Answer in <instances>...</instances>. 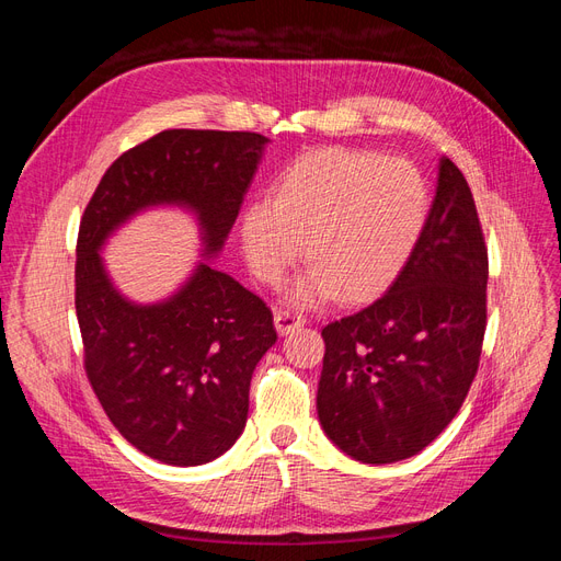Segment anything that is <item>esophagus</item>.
<instances>
[{
    "mask_svg": "<svg viewBox=\"0 0 561 561\" xmlns=\"http://www.w3.org/2000/svg\"><path fill=\"white\" fill-rule=\"evenodd\" d=\"M274 322H276L278 334H290V332H295L297 328H301L304 322H307V318H304V316L297 313V311H290V309H278L276 316H274Z\"/></svg>",
    "mask_w": 561,
    "mask_h": 561,
    "instance_id": "obj_1",
    "label": "esophagus"
}]
</instances>
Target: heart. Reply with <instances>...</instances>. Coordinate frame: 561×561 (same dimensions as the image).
<instances>
[{
	"label": "heart",
	"instance_id": "heart-1",
	"mask_svg": "<svg viewBox=\"0 0 561 561\" xmlns=\"http://www.w3.org/2000/svg\"><path fill=\"white\" fill-rule=\"evenodd\" d=\"M428 215V186L416 168L371 151L322 147L297 157L241 219V243L260 280L276 285L301 254L311 268L293 299L339 295L363 301L396 278Z\"/></svg>",
	"mask_w": 561,
	"mask_h": 561
}]
</instances>
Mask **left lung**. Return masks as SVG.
Here are the masks:
<instances>
[{
	"mask_svg": "<svg viewBox=\"0 0 561 561\" xmlns=\"http://www.w3.org/2000/svg\"><path fill=\"white\" fill-rule=\"evenodd\" d=\"M489 260L470 186L443 157L419 239L375 304L322 328L318 419L363 463L419 454L461 410L486 328Z\"/></svg>",
	"mask_w": 561,
	"mask_h": 561,
	"instance_id": "8db88e82",
	"label": "left lung"
}]
</instances>
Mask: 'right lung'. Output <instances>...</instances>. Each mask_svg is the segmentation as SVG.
I'll return each instance as SVG.
<instances>
[{
	"label": "right lung",
	"instance_id": "obj_1",
	"mask_svg": "<svg viewBox=\"0 0 561 561\" xmlns=\"http://www.w3.org/2000/svg\"><path fill=\"white\" fill-rule=\"evenodd\" d=\"M266 142L243 130H163L107 168L81 217L75 307L87 377L114 428L168 466L208 463L241 437L252 371L278 339L266 304L210 264ZM157 205L195 213L209 260L175 296L135 305L113 287L99 250Z\"/></svg>",
	"mask_w": 561,
	"mask_h": 561
}]
</instances>
